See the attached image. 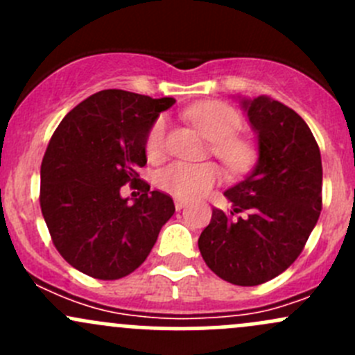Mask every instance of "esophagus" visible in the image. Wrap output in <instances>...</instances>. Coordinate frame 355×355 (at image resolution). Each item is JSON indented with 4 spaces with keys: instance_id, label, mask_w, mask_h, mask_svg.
I'll list each match as a JSON object with an SVG mask.
<instances>
[{
    "instance_id": "obj_1",
    "label": "esophagus",
    "mask_w": 355,
    "mask_h": 355,
    "mask_svg": "<svg viewBox=\"0 0 355 355\" xmlns=\"http://www.w3.org/2000/svg\"><path fill=\"white\" fill-rule=\"evenodd\" d=\"M185 206H187V200H184V199H175V207H177V211L184 209Z\"/></svg>"
}]
</instances>
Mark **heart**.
<instances>
[{"mask_svg": "<svg viewBox=\"0 0 355 355\" xmlns=\"http://www.w3.org/2000/svg\"><path fill=\"white\" fill-rule=\"evenodd\" d=\"M187 116L211 141V153L232 173L247 170L254 159L250 141L239 135L242 118L239 111L223 101H207L192 106ZM168 123L157 116L146 135V155L159 159L166 151ZM221 180V171L213 163H184L175 161L156 173V185L178 199H196L209 192Z\"/></svg>", "mask_w": 355, "mask_h": 355, "instance_id": "1", "label": "heart"}]
</instances>
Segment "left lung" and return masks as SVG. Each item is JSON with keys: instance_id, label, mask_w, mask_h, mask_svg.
<instances>
[{"instance_id": "left-lung-1", "label": "left lung", "mask_w": 355, "mask_h": 355, "mask_svg": "<svg viewBox=\"0 0 355 355\" xmlns=\"http://www.w3.org/2000/svg\"><path fill=\"white\" fill-rule=\"evenodd\" d=\"M242 105L259 159L225 192L230 211L213 209L199 250L225 282L254 287L284 273L302 252L323 206V166L316 139L295 111L266 96Z\"/></svg>"}]
</instances>
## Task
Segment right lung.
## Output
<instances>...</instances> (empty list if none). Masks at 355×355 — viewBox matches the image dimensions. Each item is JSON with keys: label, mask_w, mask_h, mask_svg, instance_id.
Returning <instances> with one entry per match:
<instances>
[{"label": "right lung", "mask_w": 355, "mask_h": 355, "mask_svg": "<svg viewBox=\"0 0 355 355\" xmlns=\"http://www.w3.org/2000/svg\"><path fill=\"white\" fill-rule=\"evenodd\" d=\"M173 103L108 89L56 127L42 157L39 202L53 244L75 270L99 280L127 277L173 216V199L137 173L148 163L149 127ZM127 183L141 192L132 205L119 196Z\"/></svg>", "instance_id": "obj_1"}]
</instances>
